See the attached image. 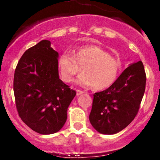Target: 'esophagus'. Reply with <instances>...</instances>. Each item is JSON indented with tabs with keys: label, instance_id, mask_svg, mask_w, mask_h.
<instances>
[{
	"label": "esophagus",
	"instance_id": "1",
	"mask_svg": "<svg viewBox=\"0 0 160 160\" xmlns=\"http://www.w3.org/2000/svg\"><path fill=\"white\" fill-rule=\"evenodd\" d=\"M82 93H83V92H82V90H80V89H77V95H81V94H82Z\"/></svg>",
	"mask_w": 160,
	"mask_h": 160
}]
</instances>
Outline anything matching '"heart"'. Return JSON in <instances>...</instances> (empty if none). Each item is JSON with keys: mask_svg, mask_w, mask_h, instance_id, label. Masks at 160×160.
<instances>
[{"mask_svg": "<svg viewBox=\"0 0 160 160\" xmlns=\"http://www.w3.org/2000/svg\"><path fill=\"white\" fill-rule=\"evenodd\" d=\"M122 63L111 56L105 49L98 46L88 45L80 47L74 55L64 52L58 60V68L63 81L71 82L75 75L83 74L76 80L78 84L92 86L94 90L109 88L120 75Z\"/></svg>", "mask_w": 160, "mask_h": 160, "instance_id": "obj_1", "label": "heart"}]
</instances>
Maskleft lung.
<instances>
[{
  "mask_svg": "<svg viewBox=\"0 0 160 160\" xmlns=\"http://www.w3.org/2000/svg\"><path fill=\"white\" fill-rule=\"evenodd\" d=\"M146 74L142 62L129 65L105 90L93 95L89 121L98 132L113 135L136 117L144 96Z\"/></svg>",
  "mask_w": 160,
  "mask_h": 160,
  "instance_id": "obj_1",
  "label": "left lung"
}]
</instances>
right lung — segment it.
<instances>
[{
    "label": "right lung",
    "mask_w": 160,
    "mask_h": 160,
    "mask_svg": "<svg viewBox=\"0 0 160 160\" xmlns=\"http://www.w3.org/2000/svg\"><path fill=\"white\" fill-rule=\"evenodd\" d=\"M58 53L43 40L27 49L16 65L13 78L16 107L22 120L36 132L59 131L68 108L76 95L58 78Z\"/></svg>",
    "instance_id": "1"
}]
</instances>
